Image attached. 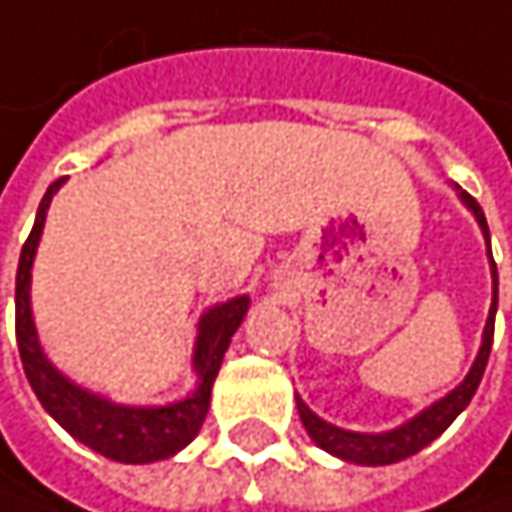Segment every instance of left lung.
<instances>
[{
	"instance_id": "obj_1",
	"label": "left lung",
	"mask_w": 512,
	"mask_h": 512,
	"mask_svg": "<svg viewBox=\"0 0 512 512\" xmlns=\"http://www.w3.org/2000/svg\"><path fill=\"white\" fill-rule=\"evenodd\" d=\"M457 189V198L463 201V206L475 215L481 233L487 238V253H490V227H487V218H484V209L478 206V201L472 195H466L460 186ZM490 274H493V303H490V317H487V326H484V335H481V349L466 373V379L457 384L455 390H449L443 399L431 402L425 411H420L417 417H411L408 422L390 428V431H379V434H364V431H347V428H338L332 422L320 420L309 405L297 396V411H300V420L306 425L309 437L329 455L341 457L347 463H358V466H387V463H399L405 457L417 455L422 452L431 440H437L452 422L457 420V414L472 402L481 376L487 370V358H490V349H493V329H495V311H498V271H495L493 253H490Z\"/></svg>"
}]
</instances>
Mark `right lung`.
Here are the masks:
<instances>
[{
	"mask_svg": "<svg viewBox=\"0 0 512 512\" xmlns=\"http://www.w3.org/2000/svg\"><path fill=\"white\" fill-rule=\"evenodd\" d=\"M63 180L66 177L55 180L49 192L43 195L31 236L25 238L22 253H19L17 347L22 370L28 376L31 390L37 393L40 405L55 417L57 425H63L78 443L90 446L92 452L119 460V463L165 460V457L177 455L180 449H186L198 437L206 411H209L212 382L221 370L230 338L236 335L244 314L250 309V297L241 294L201 314L195 358H192V367L198 373V387L186 399H177L168 405H119L107 396H98L72 379H66L40 347L34 314H31V265L37 256L40 236H43L46 212L52 206L57 189L63 186Z\"/></svg>",
	"mask_w": 512,
	"mask_h": 512,
	"instance_id": "1",
	"label": "right lung"
}]
</instances>
